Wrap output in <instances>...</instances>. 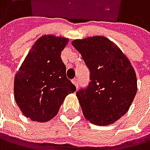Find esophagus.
Masks as SVG:
<instances>
[{"label": "esophagus", "instance_id": "34e87169", "mask_svg": "<svg viewBox=\"0 0 150 150\" xmlns=\"http://www.w3.org/2000/svg\"><path fill=\"white\" fill-rule=\"evenodd\" d=\"M72 82H73V84L74 86H76V88H77V86H78V79H73Z\"/></svg>", "mask_w": 150, "mask_h": 150}]
</instances>
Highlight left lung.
<instances>
[{
  "label": "left lung",
  "mask_w": 150,
  "mask_h": 150,
  "mask_svg": "<svg viewBox=\"0 0 150 150\" xmlns=\"http://www.w3.org/2000/svg\"><path fill=\"white\" fill-rule=\"evenodd\" d=\"M88 67L90 80L76 97L85 118L96 125H109L129 110L137 91V74L130 61L109 38L102 36L74 40Z\"/></svg>",
  "instance_id": "1"
}]
</instances>
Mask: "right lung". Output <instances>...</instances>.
Returning a JSON list of instances; mask_svg holds the SVG:
<instances>
[{"label":"right lung","mask_w":150,"mask_h":150,"mask_svg":"<svg viewBox=\"0 0 150 150\" xmlns=\"http://www.w3.org/2000/svg\"><path fill=\"white\" fill-rule=\"evenodd\" d=\"M68 40L52 35L40 37L14 76V100L26 118L50 121L58 113L65 97L76 91L61 58Z\"/></svg>","instance_id":"add662e5"}]
</instances>
